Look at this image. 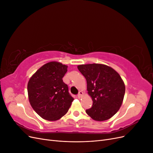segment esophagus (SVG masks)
<instances>
[{
  "instance_id": "1",
  "label": "esophagus",
  "mask_w": 153,
  "mask_h": 153,
  "mask_svg": "<svg viewBox=\"0 0 153 153\" xmlns=\"http://www.w3.org/2000/svg\"><path fill=\"white\" fill-rule=\"evenodd\" d=\"M83 94H84V93H83L82 91H79V92H78V95H77L78 98H82V96Z\"/></svg>"
}]
</instances>
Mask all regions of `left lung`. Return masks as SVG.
<instances>
[{"mask_svg":"<svg viewBox=\"0 0 153 153\" xmlns=\"http://www.w3.org/2000/svg\"><path fill=\"white\" fill-rule=\"evenodd\" d=\"M87 80L88 93L93 103L86 113L95 121L109 119L121 107L125 94L121 77L114 69L104 64H89L78 66Z\"/></svg>","mask_w":153,"mask_h":153,"instance_id":"left-lung-1","label":"left lung"}]
</instances>
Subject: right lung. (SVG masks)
I'll return each instance as SVG.
<instances>
[{"label":"right lung","mask_w":153,"mask_h":153,"mask_svg":"<svg viewBox=\"0 0 153 153\" xmlns=\"http://www.w3.org/2000/svg\"><path fill=\"white\" fill-rule=\"evenodd\" d=\"M68 66L57 62L45 64L28 82L27 91L30 105L40 117L57 121L65 115L74 100L68 86L62 80Z\"/></svg>","instance_id":"obj_1"}]
</instances>
